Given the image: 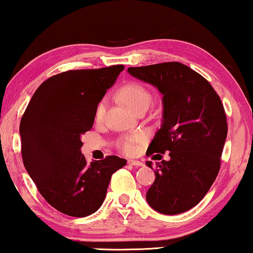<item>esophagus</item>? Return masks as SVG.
<instances>
[{"instance_id":"1","label":"esophagus","mask_w":253,"mask_h":253,"mask_svg":"<svg viewBox=\"0 0 253 253\" xmlns=\"http://www.w3.org/2000/svg\"><path fill=\"white\" fill-rule=\"evenodd\" d=\"M128 165L135 166V167H141V166H143L141 161H136V160H128Z\"/></svg>"}]
</instances>
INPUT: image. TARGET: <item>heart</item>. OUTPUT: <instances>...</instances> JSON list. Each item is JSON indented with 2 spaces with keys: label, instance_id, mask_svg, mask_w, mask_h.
Returning a JSON list of instances; mask_svg holds the SVG:
<instances>
[{
  "label": "heart",
  "instance_id": "heart-1",
  "mask_svg": "<svg viewBox=\"0 0 253 253\" xmlns=\"http://www.w3.org/2000/svg\"><path fill=\"white\" fill-rule=\"evenodd\" d=\"M119 97L124 103H126L135 112L142 107H149L153 100V94L150 93L149 89L145 85L135 82L124 85L119 89ZM107 106L108 104L106 99H101L99 101L94 111L95 121L100 123V121L104 120L105 116H106ZM143 139H145V136L142 134H135V135L124 137L118 142V147L126 154H132V153L135 152L137 143L142 142Z\"/></svg>",
  "mask_w": 253,
  "mask_h": 253
}]
</instances>
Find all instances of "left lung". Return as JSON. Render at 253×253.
Returning <instances> with one entry per match:
<instances>
[{"mask_svg":"<svg viewBox=\"0 0 253 253\" xmlns=\"http://www.w3.org/2000/svg\"><path fill=\"white\" fill-rule=\"evenodd\" d=\"M128 72L164 95V123L146 154L170 152V159L155 164L147 202L165 215L187 211L201 202L218 175L228 134L224 106L210 83L184 64L160 63ZM146 165L153 169L152 161Z\"/></svg>","mask_w":253,"mask_h":253,"instance_id":"1","label":"left lung"}]
</instances>
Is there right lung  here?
<instances>
[{
    "instance_id": "obj_1",
    "label": "right lung",
    "mask_w": 253,
    "mask_h": 253,
    "mask_svg": "<svg viewBox=\"0 0 253 253\" xmlns=\"http://www.w3.org/2000/svg\"><path fill=\"white\" fill-rule=\"evenodd\" d=\"M125 69L70 70L47 78L29 101L20 124L22 159L50 206L85 217L103 204L111 177L127 161L110 155L88 164L82 136L93 126L99 101Z\"/></svg>"
}]
</instances>
